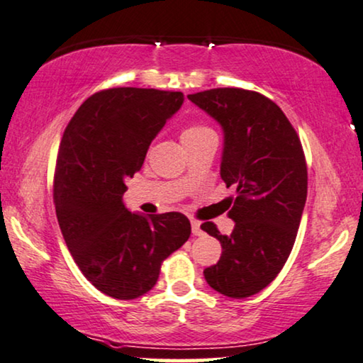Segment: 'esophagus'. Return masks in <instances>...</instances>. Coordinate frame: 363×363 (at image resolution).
<instances>
[{"label":"esophagus","instance_id":"obj_1","mask_svg":"<svg viewBox=\"0 0 363 363\" xmlns=\"http://www.w3.org/2000/svg\"><path fill=\"white\" fill-rule=\"evenodd\" d=\"M191 227H192V233L199 237V235H202V228H201V222L199 220H191Z\"/></svg>","mask_w":363,"mask_h":363}]
</instances>
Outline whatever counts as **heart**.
Instances as JSON below:
<instances>
[{
	"label": "heart",
	"mask_w": 363,
	"mask_h": 363,
	"mask_svg": "<svg viewBox=\"0 0 363 363\" xmlns=\"http://www.w3.org/2000/svg\"><path fill=\"white\" fill-rule=\"evenodd\" d=\"M207 131H212V130L207 128V126H203V125H191L182 131V138L196 136V135H201V133H207Z\"/></svg>",
	"instance_id": "1"
}]
</instances>
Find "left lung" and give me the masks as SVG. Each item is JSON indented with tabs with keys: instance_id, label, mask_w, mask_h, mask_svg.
Returning <instances> with one entry per match:
<instances>
[{
	"instance_id": "8db88e82",
	"label": "left lung",
	"mask_w": 363,
	"mask_h": 363,
	"mask_svg": "<svg viewBox=\"0 0 363 363\" xmlns=\"http://www.w3.org/2000/svg\"><path fill=\"white\" fill-rule=\"evenodd\" d=\"M187 99L222 126L220 177L238 192L230 235L201 225L222 245L203 277L217 293L248 298L278 277L293 250L308 197L303 146L281 108L258 91L212 89Z\"/></svg>"
}]
</instances>
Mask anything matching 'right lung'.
I'll return each instance as SVG.
<instances>
[{
    "mask_svg": "<svg viewBox=\"0 0 363 363\" xmlns=\"http://www.w3.org/2000/svg\"><path fill=\"white\" fill-rule=\"evenodd\" d=\"M182 104L181 91H96L60 141L54 177L59 227L84 277L115 299L152 289L162 262L191 235L179 212L146 217L123 203L125 181L141 169L151 141Z\"/></svg>",
    "mask_w": 363,
    "mask_h": 363,
    "instance_id": "1",
    "label": "right lung"
}]
</instances>
